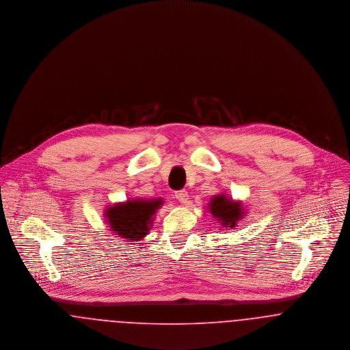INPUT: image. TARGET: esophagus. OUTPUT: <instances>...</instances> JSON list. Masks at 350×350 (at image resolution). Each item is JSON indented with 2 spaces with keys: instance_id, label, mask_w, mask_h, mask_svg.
<instances>
[{
  "instance_id": "34e87169",
  "label": "esophagus",
  "mask_w": 350,
  "mask_h": 350,
  "mask_svg": "<svg viewBox=\"0 0 350 350\" xmlns=\"http://www.w3.org/2000/svg\"><path fill=\"white\" fill-rule=\"evenodd\" d=\"M175 198L178 199V202H183L187 204L188 202V192L185 189H180V191H176L175 192Z\"/></svg>"
}]
</instances>
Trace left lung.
Here are the masks:
<instances>
[{"mask_svg":"<svg viewBox=\"0 0 350 350\" xmlns=\"http://www.w3.org/2000/svg\"><path fill=\"white\" fill-rule=\"evenodd\" d=\"M209 211L222 225H225V228H233L241 216V205L225 199L224 195H219L217 198L212 199Z\"/></svg>","mask_w":350,"mask_h":350,"instance_id":"8db88e82","label":"left lung"}]
</instances>
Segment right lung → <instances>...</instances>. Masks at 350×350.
<instances>
[{
  "label": "right lung",
  "instance_id": "right-lung-1",
  "mask_svg": "<svg viewBox=\"0 0 350 350\" xmlns=\"http://www.w3.org/2000/svg\"><path fill=\"white\" fill-rule=\"evenodd\" d=\"M161 200H135L117 204L107 211L109 225L122 239L139 241L148 234L152 215L161 206Z\"/></svg>",
  "mask_w": 350,
  "mask_h": 350
}]
</instances>
